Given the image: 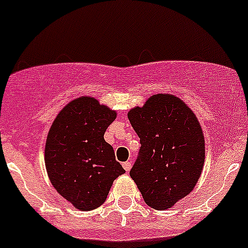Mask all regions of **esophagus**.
Listing matches in <instances>:
<instances>
[{
	"instance_id": "1",
	"label": "esophagus",
	"mask_w": 248,
	"mask_h": 248,
	"mask_svg": "<svg viewBox=\"0 0 248 248\" xmlns=\"http://www.w3.org/2000/svg\"><path fill=\"white\" fill-rule=\"evenodd\" d=\"M122 167H124V170L129 171V170H131V168H132V163H131V162H124V163H122Z\"/></svg>"
}]
</instances>
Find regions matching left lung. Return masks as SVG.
I'll return each instance as SVG.
<instances>
[{"mask_svg": "<svg viewBox=\"0 0 248 248\" xmlns=\"http://www.w3.org/2000/svg\"><path fill=\"white\" fill-rule=\"evenodd\" d=\"M127 116L141 144L129 175L150 207L170 209L193 191L202 175L205 140L198 119L169 93L154 94Z\"/></svg>", "mask_w": 248, "mask_h": 248, "instance_id": "obj_1", "label": "left lung"}]
</instances>
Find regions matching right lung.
<instances>
[{
  "mask_svg": "<svg viewBox=\"0 0 248 248\" xmlns=\"http://www.w3.org/2000/svg\"><path fill=\"white\" fill-rule=\"evenodd\" d=\"M116 111L82 96L69 102L52 122L44 159L50 182L81 211L106 202L112 182L124 172L104 133Z\"/></svg>",
  "mask_w": 248,
  "mask_h": 248,
  "instance_id": "add662e5",
  "label": "right lung"
}]
</instances>
